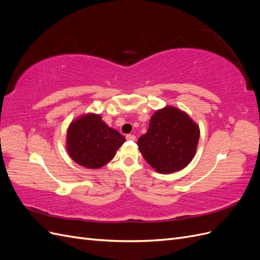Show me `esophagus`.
Returning a JSON list of instances; mask_svg holds the SVG:
<instances>
[{"instance_id": "1", "label": "esophagus", "mask_w": 260, "mask_h": 260, "mask_svg": "<svg viewBox=\"0 0 260 260\" xmlns=\"http://www.w3.org/2000/svg\"><path fill=\"white\" fill-rule=\"evenodd\" d=\"M125 139L129 140V141H135V140H136V136H133V135H127V136H125Z\"/></svg>"}]
</instances>
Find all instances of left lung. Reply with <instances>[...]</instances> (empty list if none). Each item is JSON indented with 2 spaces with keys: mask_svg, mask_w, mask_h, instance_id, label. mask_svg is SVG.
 Listing matches in <instances>:
<instances>
[{
  "mask_svg": "<svg viewBox=\"0 0 260 260\" xmlns=\"http://www.w3.org/2000/svg\"><path fill=\"white\" fill-rule=\"evenodd\" d=\"M200 128L192 118L174 106L158 109L149 128L138 140L144 159L160 174H172L191 162L199 144Z\"/></svg>",
  "mask_w": 260,
  "mask_h": 260,
  "instance_id": "left-lung-1",
  "label": "left lung"
}]
</instances>
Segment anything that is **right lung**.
Wrapping results in <instances>:
<instances>
[{"label":"right lung","instance_id":"1","mask_svg":"<svg viewBox=\"0 0 260 260\" xmlns=\"http://www.w3.org/2000/svg\"><path fill=\"white\" fill-rule=\"evenodd\" d=\"M66 139V148L73 160L89 169H99L111 161L125 141L96 114L75 119L69 124Z\"/></svg>","mask_w":260,"mask_h":260}]
</instances>
